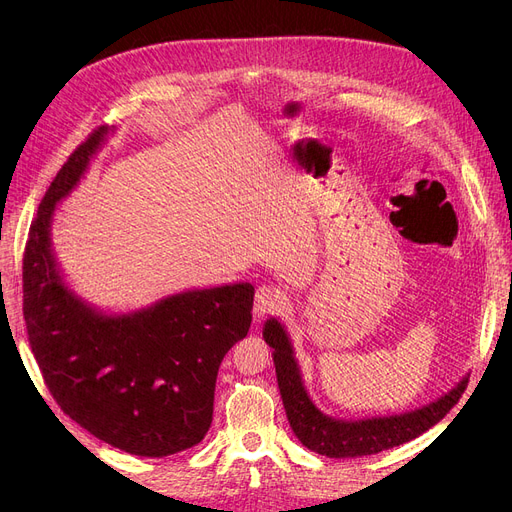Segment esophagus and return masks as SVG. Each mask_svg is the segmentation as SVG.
Masks as SVG:
<instances>
[{
  "label": "esophagus",
  "instance_id": "1",
  "mask_svg": "<svg viewBox=\"0 0 512 512\" xmlns=\"http://www.w3.org/2000/svg\"><path fill=\"white\" fill-rule=\"evenodd\" d=\"M284 307V292L274 288V286H259L255 292V305H253V315L257 319L276 313Z\"/></svg>",
  "mask_w": 512,
  "mask_h": 512
}]
</instances>
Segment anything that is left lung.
<instances>
[{"label":"left lung","mask_w":512,"mask_h":512,"mask_svg":"<svg viewBox=\"0 0 512 512\" xmlns=\"http://www.w3.org/2000/svg\"><path fill=\"white\" fill-rule=\"evenodd\" d=\"M263 338L274 348L272 357L276 365L278 388L294 436L309 450L330 456V459L378 454L421 436L429 427L444 419V415L459 402L469 382V375H465L452 390L415 411L384 417L338 419L315 407L305 388L297 357H294L290 336L280 324V319L270 317L265 321Z\"/></svg>","instance_id":"obj_1"}]
</instances>
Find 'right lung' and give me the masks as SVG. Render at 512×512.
<instances>
[{
    "label": "right lung",
    "instance_id": "obj_1",
    "mask_svg": "<svg viewBox=\"0 0 512 512\" xmlns=\"http://www.w3.org/2000/svg\"><path fill=\"white\" fill-rule=\"evenodd\" d=\"M114 130L97 128L47 188L24 249V321L62 411L114 448L161 459L205 438L215 378L251 328L255 288H188L124 313L72 290L53 251V215Z\"/></svg>",
    "mask_w": 512,
    "mask_h": 512
}]
</instances>
